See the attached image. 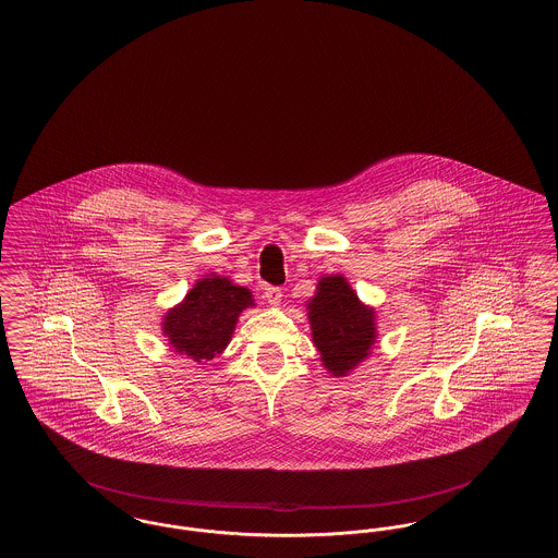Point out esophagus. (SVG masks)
<instances>
[{
  "instance_id": "1",
  "label": "esophagus",
  "mask_w": 558,
  "mask_h": 558,
  "mask_svg": "<svg viewBox=\"0 0 558 558\" xmlns=\"http://www.w3.org/2000/svg\"><path fill=\"white\" fill-rule=\"evenodd\" d=\"M264 296H266V301H268L269 305H280V301H282V289H278V287H266L264 289Z\"/></svg>"
}]
</instances>
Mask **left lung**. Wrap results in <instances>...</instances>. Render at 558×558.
Masks as SVG:
<instances>
[{"instance_id": "obj_1", "label": "left lung", "mask_w": 558, "mask_h": 558, "mask_svg": "<svg viewBox=\"0 0 558 558\" xmlns=\"http://www.w3.org/2000/svg\"><path fill=\"white\" fill-rule=\"evenodd\" d=\"M307 307L313 342L335 376L349 374L369 355L376 338V313L359 301L342 276L322 278Z\"/></svg>"}]
</instances>
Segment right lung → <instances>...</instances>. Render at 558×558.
Returning a JSON list of instances; mask_svg holds the SVG:
<instances>
[{"mask_svg": "<svg viewBox=\"0 0 558 558\" xmlns=\"http://www.w3.org/2000/svg\"><path fill=\"white\" fill-rule=\"evenodd\" d=\"M251 305L253 299L245 287H234L220 276L203 278L179 307L168 312L163 335L177 353L193 361H209L226 349L236 317Z\"/></svg>", "mask_w": 558, "mask_h": 558, "instance_id": "add662e5", "label": "right lung"}]
</instances>
